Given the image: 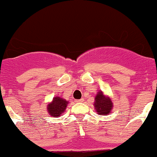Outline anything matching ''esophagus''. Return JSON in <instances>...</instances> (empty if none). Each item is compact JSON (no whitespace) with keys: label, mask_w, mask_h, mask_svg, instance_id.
Listing matches in <instances>:
<instances>
[{"label":"esophagus","mask_w":157,"mask_h":157,"mask_svg":"<svg viewBox=\"0 0 157 157\" xmlns=\"http://www.w3.org/2000/svg\"><path fill=\"white\" fill-rule=\"evenodd\" d=\"M84 101V99L82 98V99H78V100H75V102H78V103H79V102H83Z\"/></svg>","instance_id":"esophagus-1"}]
</instances>
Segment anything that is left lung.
I'll list each match as a JSON object with an SVG mask.
<instances>
[{"instance_id": "obj_1", "label": "left lung", "mask_w": 157, "mask_h": 157, "mask_svg": "<svg viewBox=\"0 0 157 157\" xmlns=\"http://www.w3.org/2000/svg\"><path fill=\"white\" fill-rule=\"evenodd\" d=\"M94 108L100 115H107L112 110V103L110 98H106L103 93L100 91L97 94L94 102Z\"/></svg>"}]
</instances>
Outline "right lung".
<instances>
[{
  "instance_id": "right-lung-1",
  "label": "right lung",
  "mask_w": 157,
  "mask_h": 157,
  "mask_svg": "<svg viewBox=\"0 0 157 157\" xmlns=\"http://www.w3.org/2000/svg\"><path fill=\"white\" fill-rule=\"evenodd\" d=\"M67 104L68 102L63 98H60L59 97L54 98L52 103L49 104L47 107L48 114L53 117H58L64 112Z\"/></svg>"
}]
</instances>
